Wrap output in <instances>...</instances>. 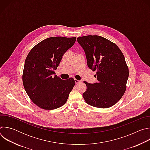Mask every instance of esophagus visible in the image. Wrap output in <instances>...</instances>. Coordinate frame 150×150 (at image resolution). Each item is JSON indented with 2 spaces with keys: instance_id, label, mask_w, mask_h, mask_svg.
<instances>
[{
  "instance_id": "esophagus-1",
  "label": "esophagus",
  "mask_w": 150,
  "mask_h": 150,
  "mask_svg": "<svg viewBox=\"0 0 150 150\" xmlns=\"http://www.w3.org/2000/svg\"><path fill=\"white\" fill-rule=\"evenodd\" d=\"M81 82V81H79V80H77V79H75V83H79V82Z\"/></svg>"
}]
</instances>
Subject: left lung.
Segmentation results:
<instances>
[{"label":"left lung","mask_w":150,"mask_h":150,"mask_svg":"<svg viewBox=\"0 0 150 150\" xmlns=\"http://www.w3.org/2000/svg\"><path fill=\"white\" fill-rule=\"evenodd\" d=\"M77 41L87 58V65L98 82H83L87 90L82 96L87 104L98 108H109L124 94L129 70L119 48L112 41L99 35L78 37Z\"/></svg>","instance_id":"8db88e82"}]
</instances>
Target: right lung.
<instances>
[{
  "instance_id": "obj_1",
  "label": "right lung",
  "mask_w": 150,
  "mask_h": 150,
  "mask_svg": "<svg viewBox=\"0 0 150 150\" xmlns=\"http://www.w3.org/2000/svg\"><path fill=\"white\" fill-rule=\"evenodd\" d=\"M75 41L76 37H49L29 52L25 61L23 82L28 96L40 108L53 110L67 102L75 81L73 78L62 80L54 75V70Z\"/></svg>"
}]
</instances>
